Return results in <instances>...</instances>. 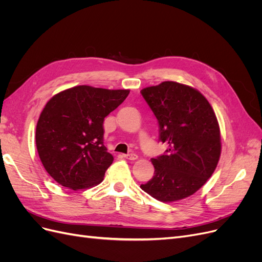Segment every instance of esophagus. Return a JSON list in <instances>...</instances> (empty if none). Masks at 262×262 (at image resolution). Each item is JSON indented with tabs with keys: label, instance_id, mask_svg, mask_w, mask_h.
<instances>
[{
	"label": "esophagus",
	"instance_id": "1",
	"mask_svg": "<svg viewBox=\"0 0 262 262\" xmlns=\"http://www.w3.org/2000/svg\"><path fill=\"white\" fill-rule=\"evenodd\" d=\"M123 157H125L126 160L134 161V160H137V158H138V155H137V154H134V153H130V154H124V155H123Z\"/></svg>",
	"mask_w": 262,
	"mask_h": 262
}]
</instances>
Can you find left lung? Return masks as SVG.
<instances>
[{
	"mask_svg": "<svg viewBox=\"0 0 262 262\" xmlns=\"http://www.w3.org/2000/svg\"><path fill=\"white\" fill-rule=\"evenodd\" d=\"M158 121V141L168 145L152 158L154 176L141 185L162 202L185 199L198 191L215 170L221 134L215 114L203 95L177 82L141 91Z\"/></svg>",
	"mask_w": 262,
	"mask_h": 262,
	"instance_id": "8db88e82",
	"label": "left lung"
}]
</instances>
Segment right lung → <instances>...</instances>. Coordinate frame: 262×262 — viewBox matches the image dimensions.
<instances>
[{"label": "right lung", "mask_w": 262, "mask_h": 262, "mask_svg": "<svg viewBox=\"0 0 262 262\" xmlns=\"http://www.w3.org/2000/svg\"><path fill=\"white\" fill-rule=\"evenodd\" d=\"M129 93L81 85L47 102L37 122L36 146L45 169L58 184L78 190L104 180L114 157L104 145L102 124Z\"/></svg>", "instance_id": "obj_1"}]
</instances>
